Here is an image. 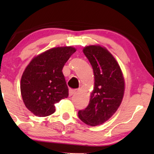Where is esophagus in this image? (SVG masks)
Returning <instances> with one entry per match:
<instances>
[{
    "instance_id": "obj_1",
    "label": "esophagus",
    "mask_w": 154,
    "mask_h": 154,
    "mask_svg": "<svg viewBox=\"0 0 154 154\" xmlns=\"http://www.w3.org/2000/svg\"><path fill=\"white\" fill-rule=\"evenodd\" d=\"M75 93H76V90H75L71 89L70 90H69V96H72Z\"/></svg>"
}]
</instances>
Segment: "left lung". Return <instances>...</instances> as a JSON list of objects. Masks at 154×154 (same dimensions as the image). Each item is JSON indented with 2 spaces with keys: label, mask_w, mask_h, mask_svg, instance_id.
<instances>
[{
  "label": "left lung",
  "mask_w": 154,
  "mask_h": 154,
  "mask_svg": "<svg viewBox=\"0 0 154 154\" xmlns=\"http://www.w3.org/2000/svg\"><path fill=\"white\" fill-rule=\"evenodd\" d=\"M83 53L93 69L94 87L88 106L79 111V117L90 126L102 125L121 104L125 83L121 69L112 54L100 45L87 46Z\"/></svg>",
  "instance_id": "1"
}]
</instances>
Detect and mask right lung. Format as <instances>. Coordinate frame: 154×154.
Wrapping results in <instances>:
<instances>
[{
	"instance_id": "obj_1",
	"label": "right lung",
	"mask_w": 154,
	"mask_h": 154,
	"mask_svg": "<svg viewBox=\"0 0 154 154\" xmlns=\"http://www.w3.org/2000/svg\"><path fill=\"white\" fill-rule=\"evenodd\" d=\"M75 52L73 47L52 48L33 59L23 73L21 94L25 106L39 117L55 111L54 104L69 96L62 69Z\"/></svg>"
}]
</instances>
